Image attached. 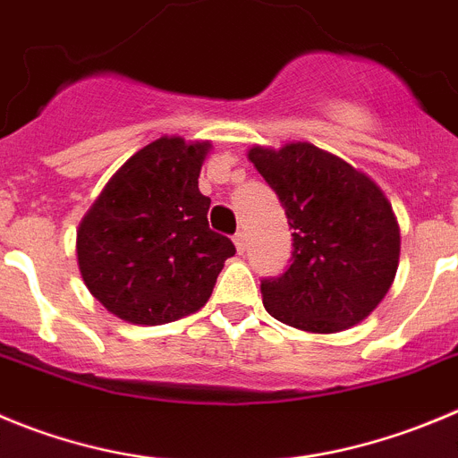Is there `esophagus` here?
I'll list each match as a JSON object with an SVG mask.
<instances>
[{
	"instance_id": "34e87169",
	"label": "esophagus",
	"mask_w": 458,
	"mask_h": 458,
	"mask_svg": "<svg viewBox=\"0 0 458 458\" xmlns=\"http://www.w3.org/2000/svg\"><path fill=\"white\" fill-rule=\"evenodd\" d=\"M233 242H234V246H237V253H243V250H246V234H243L242 230L234 234Z\"/></svg>"
}]
</instances>
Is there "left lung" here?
Segmentation results:
<instances>
[{
    "label": "left lung",
    "mask_w": 458,
    "mask_h": 458,
    "mask_svg": "<svg viewBox=\"0 0 458 458\" xmlns=\"http://www.w3.org/2000/svg\"><path fill=\"white\" fill-rule=\"evenodd\" d=\"M249 160L293 230L289 268L262 280L268 314L314 335L361 323L391 289L400 259V228L384 191L310 142L253 147Z\"/></svg>",
    "instance_id": "1"
}]
</instances>
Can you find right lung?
Wrapping results in <instances>:
<instances>
[{
    "label": "right lung",
    "mask_w": 458,
    "mask_h": 458,
    "mask_svg": "<svg viewBox=\"0 0 458 458\" xmlns=\"http://www.w3.org/2000/svg\"><path fill=\"white\" fill-rule=\"evenodd\" d=\"M209 142L165 138L128 157L76 233L85 287L119 318L162 326L212 296L234 243L209 230L199 174Z\"/></svg>",
    "instance_id": "obj_1"
}]
</instances>
